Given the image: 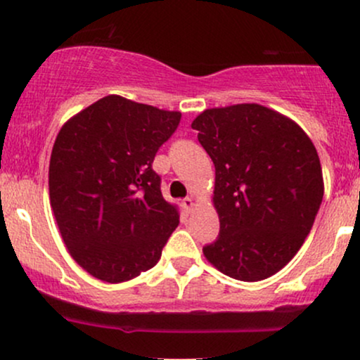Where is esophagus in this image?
Segmentation results:
<instances>
[{
  "mask_svg": "<svg viewBox=\"0 0 360 360\" xmlns=\"http://www.w3.org/2000/svg\"><path fill=\"white\" fill-rule=\"evenodd\" d=\"M193 206H194V200H193V198H191V196L184 198V200H183V208L186 210V213H191Z\"/></svg>",
  "mask_w": 360,
  "mask_h": 360,
  "instance_id": "esophagus-1",
  "label": "esophagus"
}]
</instances>
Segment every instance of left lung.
<instances>
[{
  "instance_id": "obj_1",
  "label": "left lung",
  "mask_w": 360,
  "mask_h": 360,
  "mask_svg": "<svg viewBox=\"0 0 360 360\" xmlns=\"http://www.w3.org/2000/svg\"><path fill=\"white\" fill-rule=\"evenodd\" d=\"M214 164L220 235L205 257L238 281H262L296 255L323 200L313 142L298 123L255 103L205 110L191 123Z\"/></svg>"
}]
</instances>
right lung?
I'll return each mask as SVG.
<instances>
[{"instance_id":"right-lung-1","label":"right lung","mask_w":360,"mask_h":360,"mask_svg":"<svg viewBox=\"0 0 360 360\" xmlns=\"http://www.w3.org/2000/svg\"><path fill=\"white\" fill-rule=\"evenodd\" d=\"M179 122V111L110 94L60 128L49 166L51 206L69 254L94 278H137L179 225L152 169Z\"/></svg>"}]
</instances>
